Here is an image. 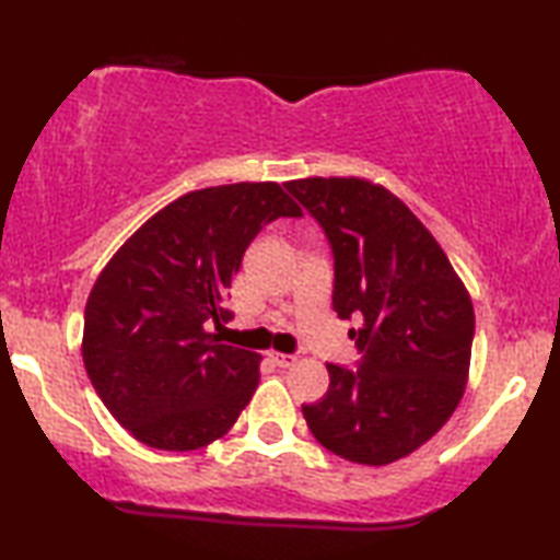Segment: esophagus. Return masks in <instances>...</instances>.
I'll return each instance as SVG.
<instances>
[{
  "instance_id": "34e87169",
  "label": "esophagus",
  "mask_w": 560,
  "mask_h": 560,
  "mask_svg": "<svg viewBox=\"0 0 560 560\" xmlns=\"http://www.w3.org/2000/svg\"><path fill=\"white\" fill-rule=\"evenodd\" d=\"M269 360L279 368H291L296 362V355H287V352H269Z\"/></svg>"
}]
</instances>
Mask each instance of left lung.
I'll return each instance as SVG.
<instances>
[{
  "instance_id": "left-lung-1",
  "label": "left lung",
  "mask_w": 560,
  "mask_h": 560,
  "mask_svg": "<svg viewBox=\"0 0 560 560\" xmlns=\"http://www.w3.org/2000/svg\"><path fill=\"white\" fill-rule=\"evenodd\" d=\"M335 256L332 306L350 329L358 370L329 362V388L302 406L329 452L381 467L436 434L467 385L475 310L462 279L419 218L360 177L287 183Z\"/></svg>"
}]
</instances>
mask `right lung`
<instances>
[{"label":"right lung","mask_w":560,"mask_h":560,"mask_svg":"<svg viewBox=\"0 0 560 560\" xmlns=\"http://www.w3.org/2000/svg\"><path fill=\"white\" fill-rule=\"evenodd\" d=\"M302 218L277 183L187 192L116 250L91 289L83 362L98 398L141 444L208 446L238 421L258 385L256 352L210 329L233 319L225 294L266 223Z\"/></svg>","instance_id":"obj_1"}]
</instances>
